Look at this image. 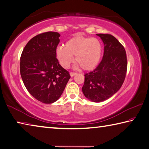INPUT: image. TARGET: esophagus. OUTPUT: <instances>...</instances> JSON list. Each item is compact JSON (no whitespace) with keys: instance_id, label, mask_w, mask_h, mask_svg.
<instances>
[{"instance_id":"34e87169","label":"esophagus","mask_w":149,"mask_h":149,"mask_svg":"<svg viewBox=\"0 0 149 149\" xmlns=\"http://www.w3.org/2000/svg\"><path fill=\"white\" fill-rule=\"evenodd\" d=\"M70 76H71V77H74L75 75H76V73H75V72H71L70 73Z\"/></svg>"}]
</instances>
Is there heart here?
Masks as SVG:
<instances>
[{
	"mask_svg": "<svg viewBox=\"0 0 149 149\" xmlns=\"http://www.w3.org/2000/svg\"><path fill=\"white\" fill-rule=\"evenodd\" d=\"M64 46H58L55 52L56 58L64 68L70 66L74 61L73 56H75V67L90 71L97 66L102 55V45L96 38L76 35L68 40Z\"/></svg>",
	"mask_w": 149,
	"mask_h": 149,
	"instance_id": "heart-1",
	"label": "heart"
}]
</instances>
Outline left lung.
I'll return each mask as SVG.
<instances>
[{
	"mask_svg": "<svg viewBox=\"0 0 149 149\" xmlns=\"http://www.w3.org/2000/svg\"><path fill=\"white\" fill-rule=\"evenodd\" d=\"M104 44L102 60L93 72L85 74L83 93L94 102H101L119 90L125 79L127 58L124 47L108 34H96Z\"/></svg>",
	"mask_w": 149,
	"mask_h": 149,
	"instance_id": "1",
	"label": "left lung"
}]
</instances>
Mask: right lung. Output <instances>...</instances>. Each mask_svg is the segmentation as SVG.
I'll list each match as a JSON object with an SVG mask.
<instances>
[{
  "instance_id": "1",
  "label": "right lung",
  "mask_w": 149,
  "mask_h": 149,
  "mask_svg": "<svg viewBox=\"0 0 149 149\" xmlns=\"http://www.w3.org/2000/svg\"><path fill=\"white\" fill-rule=\"evenodd\" d=\"M61 35L47 32L30 40L20 58V73L29 93L44 104L60 98L68 81L69 72L59 64L56 49Z\"/></svg>"
}]
</instances>
